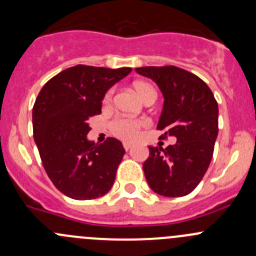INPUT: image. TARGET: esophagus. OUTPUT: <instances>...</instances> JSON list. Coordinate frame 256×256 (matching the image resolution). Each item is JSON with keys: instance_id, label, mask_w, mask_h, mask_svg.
<instances>
[{"instance_id": "34e87169", "label": "esophagus", "mask_w": 256, "mask_h": 256, "mask_svg": "<svg viewBox=\"0 0 256 256\" xmlns=\"http://www.w3.org/2000/svg\"><path fill=\"white\" fill-rule=\"evenodd\" d=\"M131 147H132V146H131V144H124V148H125L126 151H128V150H130Z\"/></svg>"}]
</instances>
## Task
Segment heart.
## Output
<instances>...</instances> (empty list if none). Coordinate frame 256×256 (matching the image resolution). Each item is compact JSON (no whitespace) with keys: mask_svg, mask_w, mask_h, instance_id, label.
<instances>
[{"mask_svg":"<svg viewBox=\"0 0 256 256\" xmlns=\"http://www.w3.org/2000/svg\"><path fill=\"white\" fill-rule=\"evenodd\" d=\"M136 92L140 95L141 99L144 102H147L148 99H154L156 100V92H154V88L150 84L144 82H138L134 84ZM112 100V90L108 92V94L105 95V104H110ZM147 122L141 118H122V116H118V118H114L112 122V131L115 136H118L120 140L131 141L136 140L140 134V130L146 126Z\"/></svg>","mask_w":256,"mask_h":256,"instance_id":"obj_1","label":"heart"}]
</instances>
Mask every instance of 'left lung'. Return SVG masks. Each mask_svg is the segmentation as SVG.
Instances as JSON below:
<instances>
[{
    "label": "left lung",
    "mask_w": 256,
    "mask_h": 256,
    "mask_svg": "<svg viewBox=\"0 0 256 256\" xmlns=\"http://www.w3.org/2000/svg\"><path fill=\"white\" fill-rule=\"evenodd\" d=\"M135 70L154 80L164 95L157 124L164 131L161 138H177L166 148L148 146L144 177L157 194L182 197L200 184L212 161L218 136V104L208 85L184 69L167 66Z\"/></svg>",
    "instance_id": "1"
}]
</instances>
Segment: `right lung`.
Masks as SVG:
<instances>
[{
    "instance_id": "right-lung-1",
    "label": "right lung",
    "mask_w": 256,
    "mask_h": 256,
    "mask_svg": "<svg viewBox=\"0 0 256 256\" xmlns=\"http://www.w3.org/2000/svg\"><path fill=\"white\" fill-rule=\"evenodd\" d=\"M131 68L79 66L48 80L33 106V138L48 177L66 197L95 200L112 190L125 154L122 144L86 138L89 118L102 114L105 92Z\"/></svg>"
}]
</instances>
